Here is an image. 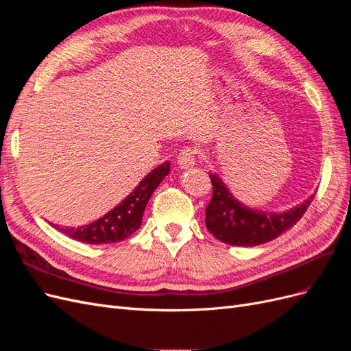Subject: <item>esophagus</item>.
I'll return each instance as SVG.
<instances>
[{
    "instance_id": "34e87169",
    "label": "esophagus",
    "mask_w": 351,
    "mask_h": 351,
    "mask_svg": "<svg viewBox=\"0 0 351 351\" xmlns=\"http://www.w3.org/2000/svg\"><path fill=\"white\" fill-rule=\"evenodd\" d=\"M177 164L180 168H192L196 164V149L193 147H183L177 156Z\"/></svg>"
}]
</instances>
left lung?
I'll return each instance as SVG.
<instances>
[{
    "mask_svg": "<svg viewBox=\"0 0 351 351\" xmlns=\"http://www.w3.org/2000/svg\"><path fill=\"white\" fill-rule=\"evenodd\" d=\"M209 177L214 193L206 206V228L231 246L252 247L277 239L303 217L315 197L312 195L303 204L280 214L263 212L241 204L217 174Z\"/></svg>",
    "mask_w": 351,
    "mask_h": 351,
    "instance_id": "1",
    "label": "left lung"
}]
</instances>
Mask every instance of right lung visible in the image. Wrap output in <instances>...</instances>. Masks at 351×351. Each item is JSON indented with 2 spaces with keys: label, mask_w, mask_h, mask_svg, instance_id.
I'll use <instances>...</instances> for the list:
<instances>
[{
  "label": "right lung",
  "mask_w": 351,
  "mask_h": 351,
  "mask_svg": "<svg viewBox=\"0 0 351 351\" xmlns=\"http://www.w3.org/2000/svg\"><path fill=\"white\" fill-rule=\"evenodd\" d=\"M169 173V162L161 164L147 174L133 192L108 214L83 227H61L58 231L74 240L89 244L121 241L141 227L143 212L154 190Z\"/></svg>",
  "instance_id": "1"
}]
</instances>
